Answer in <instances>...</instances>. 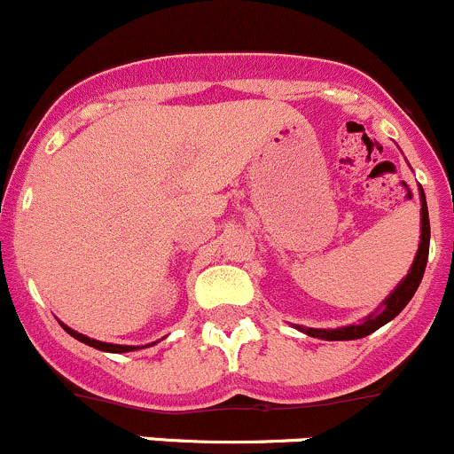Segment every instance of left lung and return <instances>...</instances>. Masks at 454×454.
<instances>
[{"mask_svg": "<svg viewBox=\"0 0 454 454\" xmlns=\"http://www.w3.org/2000/svg\"><path fill=\"white\" fill-rule=\"evenodd\" d=\"M420 212H422V229H420V247L419 253H416L414 263H411L410 274L396 285V289L388 295V300L384 302V309L378 310V313L369 315L364 322L356 324V325H348V328H339V330H317V328H298L302 333H307L309 337L315 339H325V340H351V339H363L369 337L371 333L381 328L384 324H388L390 319H395L401 310L405 309V304L410 302L411 295L416 294L419 285L422 281V274H425L427 268V259H429V238H431V227H429V210H427V200L425 192L420 188Z\"/></svg>", "mask_w": 454, "mask_h": 454, "instance_id": "obj_1", "label": "left lung"}]
</instances>
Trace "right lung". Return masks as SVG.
Wrapping results in <instances>:
<instances>
[{"instance_id":"add662e5","label":"right lung","mask_w":454,"mask_h":454,"mask_svg":"<svg viewBox=\"0 0 454 454\" xmlns=\"http://www.w3.org/2000/svg\"><path fill=\"white\" fill-rule=\"evenodd\" d=\"M62 325H64V324H62ZM64 330L70 334V337H74L76 340H81V343L90 345V348H96V349H100V351H114V354H121V351H132V349H137V348H132V345H114V343H103V340L90 339V337H85V334L74 333V330L68 328V325H64Z\"/></svg>"}]
</instances>
